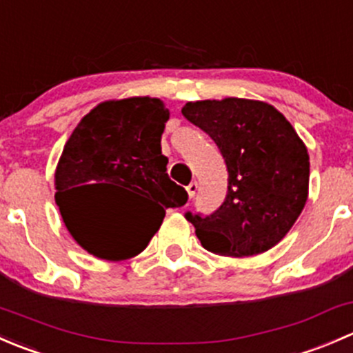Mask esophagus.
Masks as SVG:
<instances>
[{"label": "esophagus", "mask_w": 353, "mask_h": 353, "mask_svg": "<svg viewBox=\"0 0 353 353\" xmlns=\"http://www.w3.org/2000/svg\"><path fill=\"white\" fill-rule=\"evenodd\" d=\"M186 191H188V196L193 198L194 194H196V191H198V183H191L190 186L186 188Z\"/></svg>", "instance_id": "1"}]
</instances>
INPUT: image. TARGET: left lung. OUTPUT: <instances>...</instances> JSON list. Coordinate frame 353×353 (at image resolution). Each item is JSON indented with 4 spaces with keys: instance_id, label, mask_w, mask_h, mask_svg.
<instances>
[{
    "instance_id": "8db88e82",
    "label": "left lung",
    "mask_w": 353,
    "mask_h": 353,
    "mask_svg": "<svg viewBox=\"0 0 353 353\" xmlns=\"http://www.w3.org/2000/svg\"><path fill=\"white\" fill-rule=\"evenodd\" d=\"M183 114L215 141L229 172L223 205L205 219L186 215L201 245L234 258L272 249L287 236L307 201L304 141L280 110L263 101L188 102Z\"/></svg>"
}]
</instances>
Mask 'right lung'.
<instances>
[{
  "mask_svg": "<svg viewBox=\"0 0 353 353\" xmlns=\"http://www.w3.org/2000/svg\"><path fill=\"white\" fill-rule=\"evenodd\" d=\"M167 121L169 109L160 99H117L95 105L68 138L54 172V199L68 232L95 258L121 261L140 254L165 210L188 201L186 190L165 172L169 159L160 140ZM108 187H128L142 203L105 212Z\"/></svg>",
  "mask_w": 353,
  "mask_h": 353,
  "instance_id": "right-lung-1",
  "label": "right lung"
}]
</instances>
